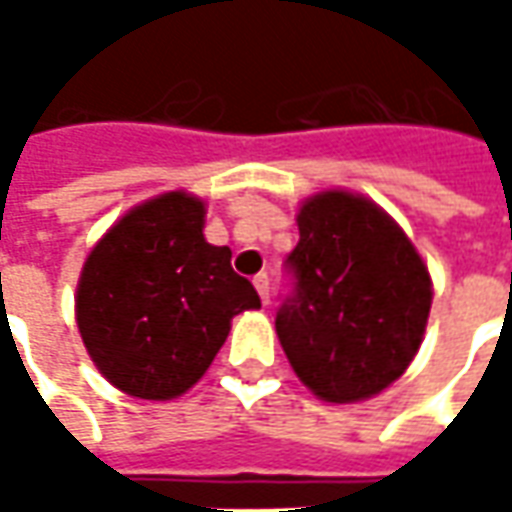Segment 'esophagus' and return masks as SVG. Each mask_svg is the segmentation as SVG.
Segmentation results:
<instances>
[{
    "label": "esophagus",
    "instance_id": "esophagus-1",
    "mask_svg": "<svg viewBox=\"0 0 512 512\" xmlns=\"http://www.w3.org/2000/svg\"><path fill=\"white\" fill-rule=\"evenodd\" d=\"M253 287H256V293H259L262 305H267V302H270V282H267L265 273H259V276L253 279Z\"/></svg>",
    "mask_w": 512,
    "mask_h": 512
}]
</instances>
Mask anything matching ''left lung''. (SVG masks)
Returning <instances> with one entry per match:
<instances>
[{"instance_id":"1","label":"left lung","mask_w":512,"mask_h":512,"mask_svg":"<svg viewBox=\"0 0 512 512\" xmlns=\"http://www.w3.org/2000/svg\"><path fill=\"white\" fill-rule=\"evenodd\" d=\"M296 225L299 245L287 256L296 293L276 316L279 344L316 399H373L424 342L433 305L427 262L364 193L319 190L299 205Z\"/></svg>"}]
</instances>
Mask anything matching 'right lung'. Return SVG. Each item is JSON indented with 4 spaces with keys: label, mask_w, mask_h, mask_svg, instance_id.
Masks as SVG:
<instances>
[{
    "label": "right lung",
    "mask_w": 512,
    "mask_h": 512,
    "mask_svg": "<svg viewBox=\"0 0 512 512\" xmlns=\"http://www.w3.org/2000/svg\"><path fill=\"white\" fill-rule=\"evenodd\" d=\"M205 199L168 190L133 205L88 253L76 282V327L116 390L170 402L199 382L233 316L259 293L205 239Z\"/></svg>",
    "instance_id": "right-lung-1"
}]
</instances>
